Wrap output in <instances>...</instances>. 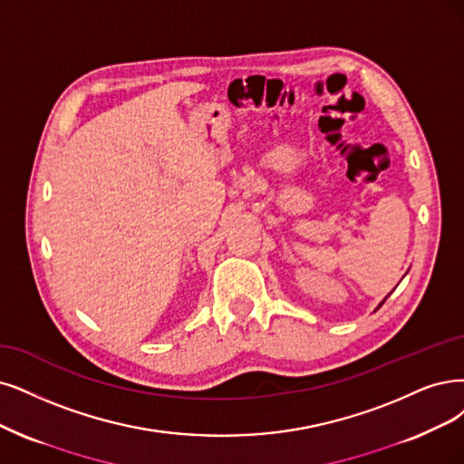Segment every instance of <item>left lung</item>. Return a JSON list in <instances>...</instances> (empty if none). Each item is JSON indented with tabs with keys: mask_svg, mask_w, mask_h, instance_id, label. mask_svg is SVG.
<instances>
[{
	"mask_svg": "<svg viewBox=\"0 0 464 464\" xmlns=\"http://www.w3.org/2000/svg\"><path fill=\"white\" fill-rule=\"evenodd\" d=\"M384 300H386V298H384ZM382 304H384V302H382ZM382 304H381V305H382ZM381 305H379V307H381ZM379 307H376V310H379Z\"/></svg>",
	"mask_w": 464,
	"mask_h": 464,
	"instance_id": "obj_1",
	"label": "left lung"
}]
</instances>
